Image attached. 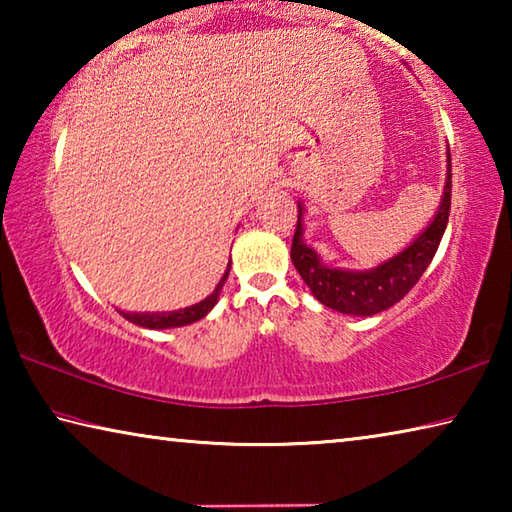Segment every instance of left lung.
Instances as JSON below:
<instances>
[{"mask_svg": "<svg viewBox=\"0 0 512 512\" xmlns=\"http://www.w3.org/2000/svg\"><path fill=\"white\" fill-rule=\"evenodd\" d=\"M449 205H452V155L447 149V180L438 212L433 214L427 228L400 253L366 268V271H350V268L325 264L323 257L305 244V223H302L305 205L298 201V225L291 244V262L320 305L350 316H375L400 302L427 271L440 246V239L445 235Z\"/></svg>", "mask_w": 512, "mask_h": 512, "instance_id": "8db88e82", "label": "left lung"}]
</instances>
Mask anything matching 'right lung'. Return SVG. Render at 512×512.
Returning a JSON list of instances; mask_svg holds the SVG:
<instances>
[{
    "mask_svg": "<svg viewBox=\"0 0 512 512\" xmlns=\"http://www.w3.org/2000/svg\"><path fill=\"white\" fill-rule=\"evenodd\" d=\"M228 275H230V262H228V268H225L223 277L219 280V284H216L210 296H207L201 302H196V305H192V307L176 309V311H144V314H140V311H121V309H117V311L126 320H131L133 325H140V327H146V329H171V327L192 325V323H196V320H201V318L210 314L212 307L216 305V302H219L221 289H223L225 280H228Z\"/></svg>",
    "mask_w": 512,
    "mask_h": 512,
    "instance_id": "right-lung-1",
    "label": "right lung"
}]
</instances>
